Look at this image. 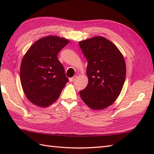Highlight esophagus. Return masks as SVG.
<instances>
[{
	"instance_id": "obj_1",
	"label": "esophagus",
	"mask_w": 154,
	"mask_h": 154,
	"mask_svg": "<svg viewBox=\"0 0 154 154\" xmlns=\"http://www.w3.org/2000/svg\"><path fill=\"white\" fill-rule=\"evenodd\" d=\"M76 76H74V77H72V78H69V82H74V80H76Z\"/></svg>"
}]
</instances>
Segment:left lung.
<instances>
[{
	"label": "left lung",
	"mask_w": 154,
	"mask_h": 154,
	"mask_svg": "<svg viewBox=\"0 0 154 154\" xmlns=\"http://www.w3.org/2000/svg\"><path fill=\"white\" fill-rule=\"evenodd\" d=\"M87 60V86L80 91L84 103L93 110H101L114 103L123 88L126 77L123 56L105 37L95 36L79 42Z\"/></svg>",
	"instance_id": "8db88e82"
}]
</instances>
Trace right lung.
I'll use <instances>...</instances> for the list:
<instances>
[{
    "label": "right lung",
    "instance_id": "right-lung-1",
    "mask_svg": "<svg viewBox=\"0 0 154 154\" xmlns=\"http://www.w3.org/2000/svg\"><path fill=\"white\" fill-rule=\"evenodd\" d=\"M69 40L48 36L36 41L22 58L20 77L23 91L36 106L47 107L59 97L69 80L58 59L60 51Z\"/></svg>",
    "mask_w": 154,
    "mask_h": 154
}]
</instances>
